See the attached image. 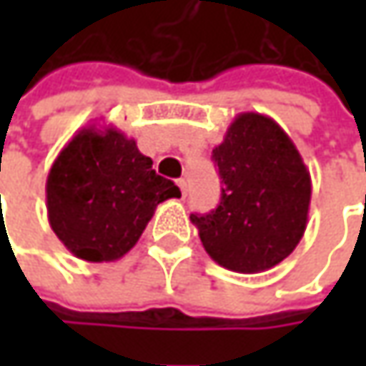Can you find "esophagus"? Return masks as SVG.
Returning a JSON list of instances; mask_svg holds the SVG:
<instances>
[{"mask_svg": "<svg viewBox=\"0 0 366 366\" xmlns=\"http://www.w3.org/2000/svg\"><path fill=\"white\" fill-rule=\"evenodd\" d=\"M177 185H179V189H181V195L185 197V195H187V183H185V179H177Z\"/></svg>", "mask_w": 366, "mask_h": 366, "instance_id": "obj_1", "label": "esophagus"}]
</instances>
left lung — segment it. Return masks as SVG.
<instances>
[{
    "mask_svg": "<svg viewBox=\"0 0 366 366\" xmlns=\"http://www.w3.org/2000/svg\"><path fill=\"white\" fill-rule=\"evenodd\" d=\"M222 179L219 205L191 214L205 252L236 273L273 269L300 244L312 177L300 150L269 116L238 114L212 150Z\"/></svg>",
    "mask_w": 366,
    "mask_h": 366,
    "instance_id": "left-lung-1",
    "label": "left lung"
}]
</instances>
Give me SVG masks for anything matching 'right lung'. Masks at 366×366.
<instances>
[{
	"instance_id": "1",
	"label": "right lung",
	"mask_w": 366,
	"mask_h": 366,
	"mask_svg": "<svg viewBox=\"0 0 366 366\" xmlns=\"http://www.w3.org/2000/svg\"><path fill=\"white\" fill-rule=\"evenodd\" d=\"M171 197H181L179 187L157 175L136 140L114 126L79 130L46 177L50 228L71 254L89 262L122 259Z\"/></svg>"
}]
</instances>
